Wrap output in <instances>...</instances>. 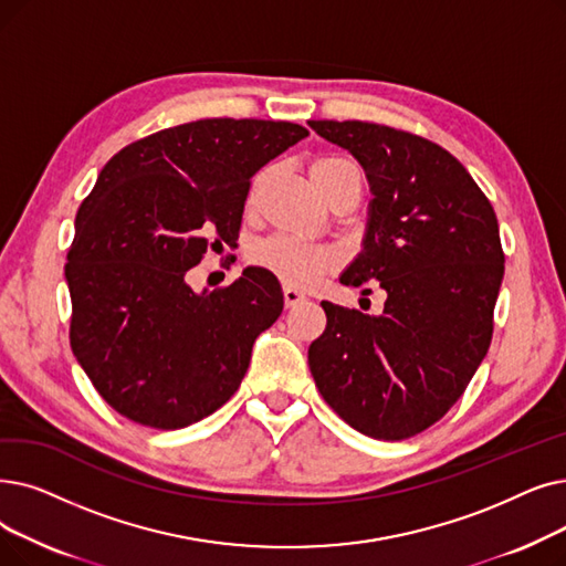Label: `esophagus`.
<instances>
[{"instance_id": "obj_1", "label": "esophagus", "mask_w": 566, "mask_h": 566, "mask_svg": "<svg viewBox=\"0 0 566 566\" xmlns=\"http://www.w3.org/2000/svg\"><path fill=\"white\" fill-rule=\"evenodd\" d=\"M303 301H305V293H301L298 289H293V286H284V305L286 307H296Z\"/></svg>"}]
</instances>
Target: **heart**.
<instances>
[{
	"instance_id": "obj_1",
	"label": "heart",
	"mask_w": 566,
	"mask_h": 566,
	"mask_svg": "<svg viewBox=\"0 0 566 566\" xmlns=\"http://www.w3.org/2000/svg\"><path fill=\"white\" fill-rule=\"evenodd\" d=\"M310 174L322 193H326V189L344 176H352V174L363 176L358 164L342 155H326V157L314 159L310 166ZM261 180H263V174L256 176L252 196L256 193ZM250 259L254 265L268 270V273H273L284 284L298 286V289L314 284L318 277L331 273V270L337 265V254L331 248H326V244L307 242L291 235H270L261 240L252 250Z\"/></svg>"
}]
</instances>
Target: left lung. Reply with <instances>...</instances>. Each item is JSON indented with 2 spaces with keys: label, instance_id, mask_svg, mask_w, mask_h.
<instances>
[{
  "label": "left lung",
  "instance_id": "8db88e82",
  "mask_svg": "<svg viewBox=\"0 0 566 566\" xmlns=\"http://www.w3.org/2000/svg\"><path fill=\"white\" fill-rule=\"evenodd\" d=\"M310 127L347 147L375 193L363 252L339 282L386 293L379 316L322 303L310 373L354 430L409 439L458 402L488 354L504 277L497 217L467 168L423 136L360 119Z\"/></svg>",
  "mask_w": 566,
  "mask_h": 566
}]
</instances>
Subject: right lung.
Here are the masks:
<instances>
[{"label": "right lung", "mask_w": 566, "mask_h": 566, "mask_svg": "<svg viewBox=\"0 0 566 566\" xmlns=\"http://www.w3.org/2000/svg\"><path fill=\"white\" fill-rule=\"evenodd\" d=\"M310 132L293 122L210 117L129 143L104 166L66 252L73 356L125 419L178 430L238 390L254 339L284 301L248 268L196 293L187 273L238 240L256 170Z\"/></svg>", "instance_id": "add662e5"}]
</instances>
